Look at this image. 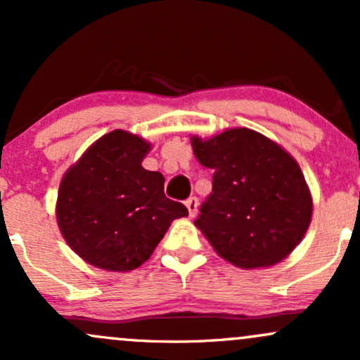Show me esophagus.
Segmentation results:
<instances>
[{"label":"esophagus","mask_w":360,"mask_h":360,"mask_svg":"<svg viewBox=\"0 0 360 360\" xmlns=\"http://www.w3.org/2000/svg\"><path fill=\"white\" fill-rule=\"evenodd\" d=\"M186 208H188L189 212V217L194 218L198 213V200L196 198H189V200H186Z\"/></svg>","instance_id":"esophagus-1"}]
</instances>
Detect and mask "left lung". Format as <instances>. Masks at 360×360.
Segmentation results:
<instances>
[{
	"label": "left lung",
	"mask_w": 360,
	"mask_h": 360,
	"mask_svg": "<svg viewBox=\"0 0 360 360\" xmlns=\"http://www.w3.org/2000/svg\"><path fill=\"white\" fill-rule=\"evenodd\" d=\"M198 162L213 171V191L194 225L226 262L271 267L298 247L313 214L309 188L295 157L250 128L191 137Z\"/></svg>",
	"instance_id": "8db88e82"
}]
</instances>
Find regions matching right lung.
I'll list each match as a JSON object with an SVG mask.
<instances>
[{"label":"right lung","mask_w":360,"mask_h":360,"mask_svg":"<svg viewBox=\"0 0 360 360\" xmlns=\"http://www.w3.org/2000/svg\"><path fill=\"white\" fill-rule=\"evenodd\" d=\"M152 146L127 130H113L91 143L62 176L57 225L82 260L100 269L128 272L142 266L183 203L164 194V176L142 167Z\"/></svg>","instance_id":"obj_1"}]
</instances>
